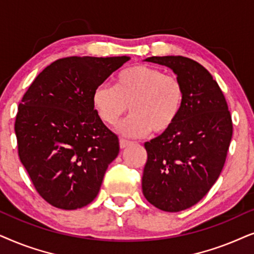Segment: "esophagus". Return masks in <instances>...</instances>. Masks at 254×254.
<instances>
[{"mask_svg": "<svg viewBox=\"0 0 254 254\" xmlns=\"http://www.w3.org/2000/svg\"><path fill=\"white\" fill-rule=\"evenodd\" d=\"M127 145H130V141L127 140V139H121L120 140V146L121 148H125L127 146Z\"/></svg>", "mask_w": 254, "mask_h": 254, "instance_id": "34e87169", "label": "esophagus"}]
</instances>
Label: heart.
<instances>
[{
	"instance_id": "b5f03b06",
	"label": "heart",
	"mask_w": 254,
	"mask_h": 254,
	"mask_svg": "<svg viewBox=\"0 0 254 254\" xmlns=\"http://www.w3.org/2000/svg\"><path fill=\"white\" fill-rule=\"evenodd\" d=\"M92 101L101 120L109 125L116 124L129 108L132 114L118 125V131L125 137H141L151 130L164 133L173 127L184 106L185 87L178 76L157 67L136 65L118 73L114 87L99 84Z\"/></svg>"
}]
</instances>
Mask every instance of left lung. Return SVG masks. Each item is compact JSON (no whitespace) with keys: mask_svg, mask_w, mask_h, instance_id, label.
<instances>
[{"mask_svg":"<svg viewBox=\"0 0 254 254\" xmlns=\"http://www.w3.org/2000/svg\"><path fill=\"white\" fill-rule=\"evenodd\" d=\"M185 87V102L173 127L144 144L141 188L155 208L178 212L197 203L217 180L232 138V120L218 83L203 66L181 56L150 57Z\"/></svg>","mask_w":254,"mask_h":254,"instance_id":"left-lung-1","label":"left lung"}]
</instances>
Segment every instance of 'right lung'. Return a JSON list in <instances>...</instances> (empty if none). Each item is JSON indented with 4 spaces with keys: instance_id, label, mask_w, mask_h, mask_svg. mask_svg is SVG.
I'll list each match as a JSON object with an SVG mask.
<instances>
[{
    "instance_id": "1",
    "label": "right lung",
    "mask_w": 254,
    "mask_h": 254,
    "mask_svg": "<svg viewBox=\"0 0 254 254\" xmlns=\"http://www.w3.org/2000/svg\"><path fill=\"white\" fill-rule=\"evenodd\" d=\"M129 60H56L23 96L15 122L18 155L36 190L53 207L74 210L99 194L120 143L97 115L93 92Z\"/></svg>"
}]
</instances>
